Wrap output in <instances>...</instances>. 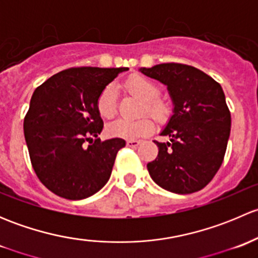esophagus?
Instances as JSON below:
<instances>
[{
	"label": "esophagus",
	"instance_id": "34e87169",
	"mask_svg": "<svg viewBox=\"0 0 258 258\" xmlns=\"http://www.w3.org/2000/svg\"><path fill=\"white\" fill-rule=\"evenodd\" d=\"M126 145L128 146V147H137V146L140 145V141H137V140H127Z\"/></svg>",
	"mask_w": 258,
	"mask_h": 258
}]
</instances>
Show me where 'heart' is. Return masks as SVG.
I'll return each mask as SVG.
<instances>
[{
  "label": "heart",
  "mask_w": 258,
  "mask_h": 258,
  "mask_svg": "<svg viewBox=\"0 0 258 258\" xmlns=\"http://www.w3.org/2000/svg\"><path fill=\"white\" fill-rule=\"evenodd\" d=\"M124 87L142 101L141 113L148 112L158 121H165L170 113L167 103L160 100V88L156 83L141 75H135L127 79ZM97 110L105 118H111L116 113V88L113 85H107L97 98ZM155 127L150 117L144 116L135 121L118 118L107 126L108 135L119 139L134 140L148 135Z\"/></svg>",
  "instance_id": "obj_1"
}]
</instances>
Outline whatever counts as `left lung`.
Here are the masks:
<instances>
[{"instance_id": "8db88e82", "label": "left lung", "mask_w": 258, "mask_h": 258, "mask_svg": "<svg viewBox=\"0 0 258 258\" xmlns=\"http://www.w3.org/2000/svg\"><path fill=\"white\" fill-rule=\"evenodd\" d=\"M167 86L172 116L156 142L158 155L147 163L151 178L173 194L200 191L222 165L231 131V113L220 83L196 67L161 63L139 70Z\"/></svg>"}]
</instances>
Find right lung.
<instances>
[{
  "label": "right lung",
  "mask_w": 258,
  "mask_h": 258,
  "mask_svg": "<svg viewBox=\"0 0 258 258\" xmlns=\"http://www.w3.org/2000/svg\"><path fill=\"white\" fill-rule=\"evenodd\" d=\"M124 71L128 69H69L33 92L23 121L26 144L36 175L57 196L87 199L110 179L117 152L126 142L97 139L103 128L97 98Z\"/></svg>",
  "instance_id": "add662e5"
}]
</instances>
